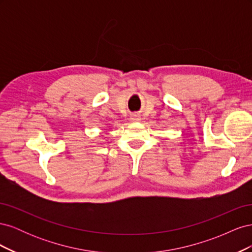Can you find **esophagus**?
Instances as JSON below:
<instances>
[{"label": "esophagus", "instance_id": "34e87169", "mask_svg": "<svg viewBox=\"0 0 252 252\" xmlns=\"http://www.w3.org/2000/svg\"><path fill=\"white\" fill-rule=\"evenodd\" d=\"M130 120H131L132 122H140V121H141V117L139 116V114H132Z\"/></svg>", "mask_w": 252, "mask_h": 252}]
</instances>
